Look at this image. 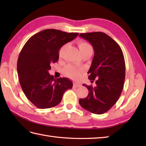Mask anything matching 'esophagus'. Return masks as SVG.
Masks as SVG:
<instances>
[{"label": "esophagus", "instance_id": "34e87169", "mask_svg": "<svg viewBox=\"0 0 146 146\" xmlns=\"http://www.w3.org/2000/svg\"><path fill=\"white\" fill-rule=\"evenodd\" d=\"M81 86V84H80V83H77V82H75L73 83V87L74 88H77V87H79V86Z\"/></svg>", "mask_w": 146, "mask_h": 146}]
</instances>
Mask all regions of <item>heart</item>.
<instances>
[{
    "label": "heart",
    "instance_id": "heart-1",
    "mask_svg": "<svg viewBox=\"0 0 146 146\" xmlns=\"http://www.w3.org/2000/svg\"><path fill=\"white\" fill-rule=\"evenodd\" d=\"M77 44H78V48L82 53L83 52L85 51L86 50H87V49L90 48H92V46L90 45L88 43L83 41H79L78 43H77ZM64 48L65 45L62 46L60 48V51H59V55H60V56H61L62 54H63ZM64 72L65 73V75L72 79H78L80 76H81L82 73L81 71L80 70L71 66H67L66 67H65L64 69Z\"/></svg>",
    "mask_w": 146,
    "mask_h": 146
}]
</instances>
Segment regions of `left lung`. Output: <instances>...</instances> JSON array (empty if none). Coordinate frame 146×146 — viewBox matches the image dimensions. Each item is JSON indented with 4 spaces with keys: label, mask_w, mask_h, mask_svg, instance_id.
Instances as JSON below:
<instances>
[{
    "label": "left lung",
    "mask_w": 146,
    "mask_h": 146,
    "mask_svg": "<svg viewBox=\"0 0 146 146\" xmlns=\"http://www.w3.org/2000/svg\"><path fill=\"white\" fill-rule=\"evenodd\" d=\"M80 36L94 48L95 54L88 74L89 80H97L95 87L83 85L89 93L86 98L80 99L79 104L93 113H104L113 106L122 92L125 76L124 56L120 46L104 33H81Z\"/></svg>",
    "instance_id": "1"
}]
</instances>
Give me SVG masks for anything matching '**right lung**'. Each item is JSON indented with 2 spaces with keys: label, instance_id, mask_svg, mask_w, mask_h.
<instances>
[{
  "label": "right lung",
  "instance_id": "1",
  "mask_svg": "<svg viewBox=\"0 0 146 146\" xmlns=\"http://www.w3.org/2000/svg\"><path fill=\"white\" fill-rule=\"evenodd\" d=\"M78 35L45 29L31 37L23 46L17 60L19 80L26 97L36 107H55L61 102L65 91L72 88L69 79L56 80L49 70L51 64L58 61L60 48Z\"/></svg>",
  "mask_w": 146,
  "mask_h": 146
}]
</instances>
